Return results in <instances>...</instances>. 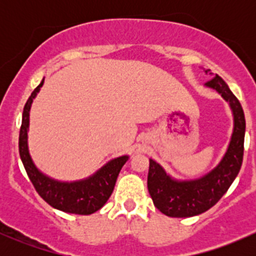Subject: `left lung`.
Listing matches in <instances>:
<instances>
[{
    "mask_svg": "<svg viewBox=\"0 0 256 256\" xmlns=\"http://www.w3.org/2000/svg\"><path fill=\"white\" fill-rule=\"evenodd\" d=\"M209 70H206L208 73ZM212 74V73H210ZM229 102L234 116V128L226 154L216 168L206 176L192 180H176L150 160L147 188L154 207L174 218H187L204 213L228 190L238 176L244 154L245 118L242 108L226 82L218 74L206 82Z\"/></svg>",
    "mask_w": 256,
    "mask_h": 256,
    "instance_id": "obj_1",
    "label": "left lung"
}]
</instances>
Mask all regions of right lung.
Here are the masks:
<instances>
[{"label":"right lung","mask_w":256,"mask_h":256,"mask_svg":"<svg viewBox=\"0 0 256 256\" xmlns=\"http://www.w3.org/2000/svg\"><path fill=\"white\" fill-rule=\"evenodd\" d=\"M44 79L33 90L24 105L22 115V125L20 131V156L30 182L34 186L38 194L52 206L66 213L88 214L99 210L112 196L118 174L128 156H121L108 162L105 166L92 176L76 182H60L43 174L33 164L28 152L27 131L30 125V110L33 99L37 96Z\"/></svg>","instance_id":"add662e5"}]
</instances>
